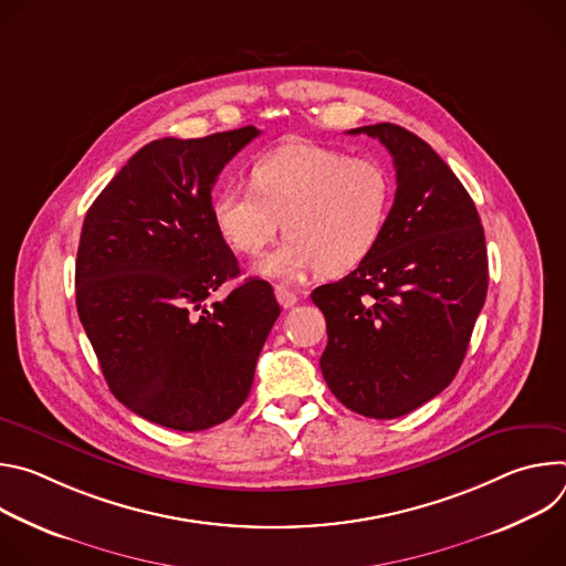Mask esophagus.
Listing matches in <instances>:
<instances>
[{
  "label": "esophagus",
  "mask_w": 566,
  "mask_h": 566,
  "mask_svg": "<svg viewBox=\"0 0 566 566\" xmlns=\"http://www.w3.org/2000/svg\"><path fill=\"white\" fill-rule=\"evenodd\" d=\"M275 297H277V302L282 304V308H293L295 304H297V293H293V291H289V289H284V286H277L275 289Z\"/></svg>",
  "instance_id": "obj_1"
}]
</instances>
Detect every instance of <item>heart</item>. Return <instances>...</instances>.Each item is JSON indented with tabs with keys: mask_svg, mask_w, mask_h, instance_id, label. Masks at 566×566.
<instances>
[{
	"mask_svg": "<svg viewBox=\"0 0 566 566\" xmlns=\"http://www.w3.org/2000/svg\"><path fill=\"white\" fill-rule=\"evenodd\" d=\"M249 179L251 190L219 188L210 214L219 234L244 255L264 253L284 221L286 239L258 266L271 280L349 273L378 249L387 230L394 179L376 158L286 143L262 154Z\"/></svg>",
	"mask_w": 566,
	"mask_h": 566,
	"instance_id": "1",
	"label": "heart"
}]
</instances>
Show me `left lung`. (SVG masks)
Instances as JSON below:
<instances>
[{"mask_svg": "<svg viewBox=\"0 0 566 566\" xmlns=\"http://www.w3.org/2000/svg\"><path fill=\"white\" fill-rule=\"evenodd\" d=\"M394 158L396 195L378 249L311 293L327 317L319 369L369 419L408 415L457 376L486 302L489 255L476 208L446 160L391 123L349 129Z\"/></svg>", "mask_w": 566, "mask_h": 566, "instance_id": "left-lung-1", "label": "left lung"}]
</instances>
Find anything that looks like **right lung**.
<instances>
[{"mask_svg": "<svg viewBox=\"0 0 566 566\" xmlns=\"http://www.w3.org/2000/svg\"><path fill=\"white\" fill-rule=\"evenodd\" d=\"M260 129L158 138L140 147L87 210L75 304L112 394L134 415L181 432L228 421L249 398L280 315L269 282L239 275L214 228L212 186Z\"/></svg>", "mask_w": 566, "mask_h": 566, "instance_id": "add662e5", "label": "right lung"}]
</instances>
